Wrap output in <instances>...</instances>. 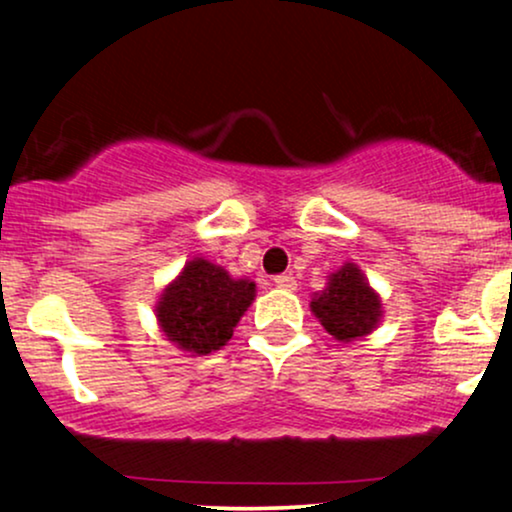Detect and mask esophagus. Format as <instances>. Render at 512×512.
I'll use <instances>...</instances> for the list:
<instances>
[{"label": "esophagus", "instance_id": "obj_1", "mask_svg": "<svg viewBox=\"0 0 512 512\" xmlns=\"http://www.w3.org/2000/svg\"><path fill=\"white\" fill-rule=\"evenodd\" d=\"M274 284L279 286V289H284V291H296V276L293 274H279V276H274Z\"/></svg>", "mask_w": 512, "mask_h": 512}]
</instances>
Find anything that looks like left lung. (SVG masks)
<instances>
[{"label":"left lung","instance_id":"obj_1","mask_svg":"<svg viewBox=\"0 0 512 512\" xmlns=\"http://www.w3.org/2000/svg\"><path fill=\"white\" fill-rule=\"evenodd\" d=\"M310 308L322 327L339 342H351L368 334L383 313L378 293L370 289L366 276L354 264H344L337 274H332L327 289L317 293Z\"/></svg>","mask_w":512,"mask_h":512}]
</instances>
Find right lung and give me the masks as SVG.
Instances as JSON below:
<instances>
[{
  "mask_svg": "<svg viewBox=\"0 0 512 512\" xmlns=\"http://www.w3.org/2000/svg\"><path fill=\"white\" fill-rule=\"evenodd\" d=\"M252 298V281L231 279L219 264L197 257L163 291L156 317L170 342L182 351L204 356L233 337V327L250 308Z\"/></svg>",
  "mask_w": 512,
  "mask_h": 512,
  "instance_id": "1",
  "label": "right lung"
}]
</instances>
